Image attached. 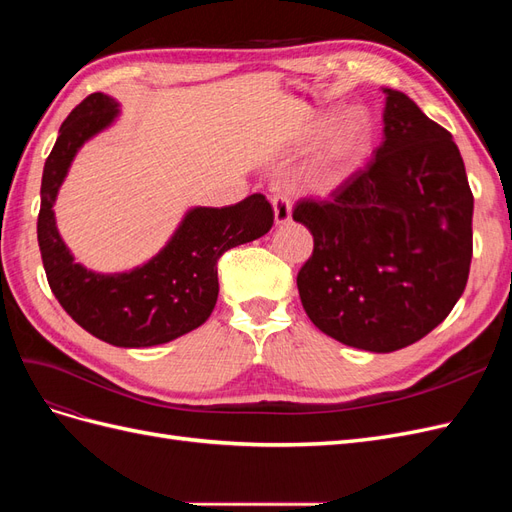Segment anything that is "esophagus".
I'll use <instances>...</instances> for the list:
<instances>
[{
    "label": "esophagus",
    "mask_w": 512,
    "mask_h": 512,
    "mask_svg": "<svg viewBox=\"0 0 512 512\" xmlns=\"http://www.w3.org/2000/svg\"><path fill=\"white\" fill-rule=\"evenodd\" d=\"M271 203H273V213H275V224H286V222H290V218H292L290 196L284 194V192H280V194H275V196L271 198Z\"/></svg>",
    "instance_id": "1"
}]
</instances>
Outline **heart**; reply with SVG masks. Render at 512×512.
<instances>
[{
  "label": "heart",
  "mask_w": 512,
  "mask_h": 512,
  "mask_svg": "<svg viewBox=\"0 0 512 512\" xmlns=\"http://www.w3.org/2000/svg\"><path fill=\"white\" fill-rule=\"evenodd\" d=\"M329 126L324 119L318 123L314 134H320ZM371 145V126L365 115L348 113L335 123L329 138L309 170V183L318 192H331L342 185L354 170L363 162Z\"/></svg>",
  "instance_id": "1"
}]
</instances>
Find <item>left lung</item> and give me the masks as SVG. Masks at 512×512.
Masks as SVG:
<instances>
[{"label": "left lung", "instance_id": "obj_1", "mask_svg": "<svg viewBox=\"0 0 512 512\" xmlns=\"http://www.w3.org/2000/svg\"><path fill=\"white\" fill-rule=\"evenodd\" d=\"M384 94L376 156L329 200L301 198L292 211L314 237L297 275L305 314L369 352L406 348L436 329L472 262L474 196L451 132L401 91Z\"/></svg>", "mask_w": 512, "mask_h": 512}]
</instances>
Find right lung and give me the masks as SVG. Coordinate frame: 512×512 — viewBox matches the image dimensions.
I'll list each match as a JSON object with an SVG mask.
<instances>
[{"label": "right lung", "mask_w": 512, "mask_h": 512, "mask_svg": "<svg viewBox=\"0 0 512 512\" xmlns=\"http://www.w3.org/2000/svg\"><path fill=\"white\" fill-rule=\"evenodd\" d=\"M117 106L111 96L91 94L61 123L44 162L38 245L55 299L76 324L106 344L147 348L190 333L211 316L220 292L218 260L230 247L267 235L273 209L262 194L222 209L196 207L143 267L113 275L87 271L61 241L53 205L76 151L111 126Z\"/></svg>", "instance_id": "right-lung-1"}]
</instances>
